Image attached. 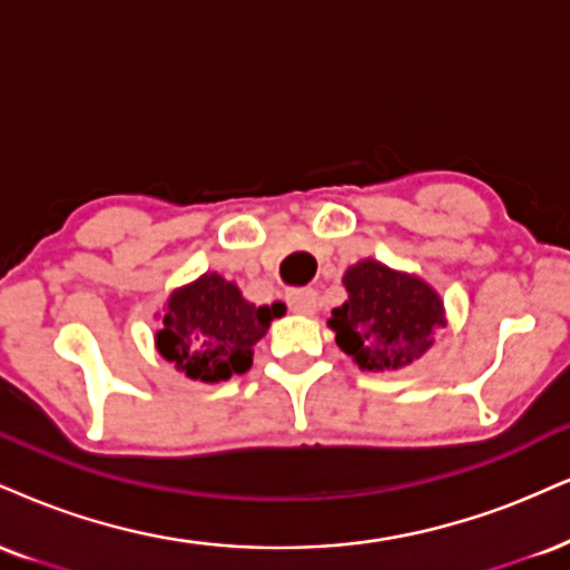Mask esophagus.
Returning a JSON list of instances; mask_svg holds the SVG:
<instances>
[{"instance_id": "esophagus-1", "label": "esophagus", "mask_w": 570, "mask_h": 570, "mask_svg": "<svg viewBox=\"0 0 570 570\" xmlns=\"http://www.w3.org/2000/svg\"><path fill=\"white\" fill-rule=\"evenodd\" d=\"M286 303H289L294 313L313 315L315 311H318V292H315V289H292L289 294H286Z\"/></svg>"}]
</instances>
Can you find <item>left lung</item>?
I'll use <instances>...</instances> for the list:
<instances>
[{
	"label": "left lung",
	"mask_w": 570,
	"mask_h": 570,
	"mask_svg": "<svg viewBox=\"0 0 570 570\" xmlns=\"http://www.w3.org/2000/svg\"><path fill=\"white\" fill-rule=\"evenodd\" d=\"M347 299L334 307L328 328L363 372H397L433 347L445 307L428 281L366 257L342 276Z\"/></svg>",
	"instance_id": "left-lung-1"
}]
</instances>
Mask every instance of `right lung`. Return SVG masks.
I'll return each instance as SVG.
<instances>
[{
    "instance_id": "add662e5",
    "label": "right lung",
    "mask_w": 570,
    "mask_h": 570,
    "mask_svg": "<svg viewBox=\"0 0 570 570\" xmlns=\"http://www.w3.org/2000/svg\"><path fill=\"white\" fill-rule=\"evenodd\" d=\"M278 305V303H276ZM276 305H255L219 273L169 292L156 313V351L188 380L215 382L249 372L252 347L265 337Z\"/></svg>"
}]
</instances>
